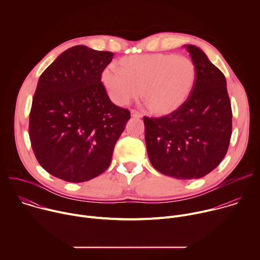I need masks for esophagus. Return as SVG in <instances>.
Segmentation results:
<instances>
[{
    "label": "esophagus",
    "mask_w": 260,
    "mask_h": 260,
    "mask_svg": "<svg viewBox=\"0 0 260 260\" xmlns=\"http://www.w3.org/2000/svg\"><path fill=\"white\" fill-rule=\"evenodd\" d=\"M131 115H132V117H134V118H142V117H143V115H142L140 112H138L137 110H132V111H131Z\"/></svg>",
    "instance_id": "34e87169"
}]
</instances>
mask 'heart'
Segmentation results:
<instances>
[{
  "label": "heart",
  "instance_id": "obj_1",
  "mask_svg": "<svg viewBox=\"0 0 260 260\" xmlns=\"http://www.w3.org/2000/svg\"><path fill=\"white\" fill-rule=\"evenodd\" d=\"M101 80L115 105H128L142 90L146 106L158 115H167L188 99L196 80V67L188 57L173 53L132 55L120 60L119 71L104 70Z\"/></svg>",
  "mask_w": 260,
  "mask_h": 260
}]
</instances>
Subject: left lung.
Wrapping results in <instances>:
<instances>
[{
  "label": "left lung",
  "mask_w": 260,
  "mask_h": 260,
  "mask_svg": "<svg viewBox=\"0 0 260 260\" xmlns=\"http://www.w3.org/2000/svg\"><path fill=\"white\" fill-rule=\"evenodd\" d=\"M196 67L193 88L169 115L144 117L148 157L159 173L180 180L199 179L225 156L232 136V106L225 77L206 53L184 45Z\"/></svg>",
  "instance_id": "1"
}]
</instances>
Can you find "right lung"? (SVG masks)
<instances>
[{
	"mask_svg": "<svg viewBox=\"0 0 260 260\" xmlns=\"http://www.w3.org/2000/svg\"><path fill=\"white\" fill-rule=\"evenodd\" d=\"M114 53L84 45L59 54L42 73L32 98L28 134L41 167L67 182L103 174L131 118L101 82Z\"/></svg>",
	"mask_w": 260,
	"mask_h": 260,
	"instance_id": "obj_1",
	"label": "right lung"
}]
</instances>
